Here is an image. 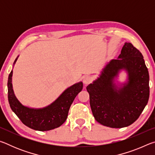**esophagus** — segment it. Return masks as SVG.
Returning a JSON list of instances; mask_svg holds the SVG:
<instances>
[{
  "mask_svg": "<svg viewBox=\"0 0 155 155\" xmlns=\"http://www.w3.org/2000/svg\"><path fill=\"white\" fill-rule=\"evenodd\" d=\"M83 83L84 84H85V85H87L90 83L91 82V81H92V78H91V77L90 76H85V77L83 78Z\"/></svg>",
  "mask_w": 155,
  "mask_h": 155,
  "instance_id": "34e87169",
  "label": "esophagus"
}]
</instances>
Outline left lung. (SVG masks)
<instances>
[{
    "mask_svg": "<svg viewBox=\"0 0 155 155\" xmlns=\"http://www.w3.org/2000/svg\"><path fill=\"white\" fill-rule=\"evenodd\" d=\"M122 70L127 72V81L118 86L114 81ZM86 88L97 122L117 128L132 124L145 108L150 95L148 70L142 54L132 44L126 42L117 59L111 60Z\"/></svg>",
    "mask_w": 155,
    "mask_h": 155,
    "instance_id": "left-lung-1",
    "label": "left lung"
}]
</instances>
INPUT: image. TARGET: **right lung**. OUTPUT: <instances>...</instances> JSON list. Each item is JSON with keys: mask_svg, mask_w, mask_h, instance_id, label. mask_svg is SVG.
I'll list each match as a JSON object with an SVG mask.
<instances>
[{"mask_svg": "<svg viewBox=\"0 0 155 155\" xmlns=\"http://www.w3.org/2000/svg\"><path fill=\"white\" fill-rule=\"evenodd\" d=\"M12 75L13 70L10 72L7 82L10 107L23 124L36 130H50L64 124L72 103L77 94L83 90V85L81 81L67 88L50 105L40 109L29 108L23 105L15 96L12 85Z\"/></svg>", "mask_w": 155, "mask_h": 155, "instance_id": "add662e5", "label": "right lung"}]
</instances>
